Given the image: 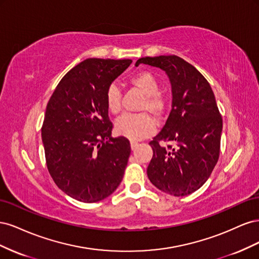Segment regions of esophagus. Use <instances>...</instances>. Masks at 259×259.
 <instances>
[{"label": "esophagus", "instance_id": "34e87169", "mask_svg": "<svg viewBox=\"0 0 259 259\" xmlns=\"http://www.w3.org/2000/svg\"><path fill=\"white\" fill-rule=\"evenodd\" d=\"M137 146H138V143H136V142H131V148H132V150H135V149L137 148Z\"/></svg>", "mask_w": 259, "mask_h": 259}]
</instances>
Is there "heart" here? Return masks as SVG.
I'll return each instance as SVG.
<instances>
[{
	"label": "heart",
	"instance_id": "1",
	"mask_svg": "<svg viewBox=\"0 0 259 259\" xmlns=\"http://www.w3.org/2000/svg\"><path fill=\"white\" fill-rule=\"evenodd\" d=\"M130 83L145 95L139 110L149 111L155 117H161L166 110V100L159 93L160 85L154 75L149 72H139L131 77ZM106 104L111 113L116 114L121 111V92L116 85L112 84L107 89ZM154 130L155 122L146 112L124 114L115 124L117 134L131 140L143 139L152 134Z\"/></svg>",
	"mask_w": 259,
	"mask_h": 259
}]
</instances>
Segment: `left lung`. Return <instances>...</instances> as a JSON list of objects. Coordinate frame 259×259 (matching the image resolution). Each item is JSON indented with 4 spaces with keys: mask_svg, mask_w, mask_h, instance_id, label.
<instances>
[{
    "mask_svg": "<svg viewBox=\"0 0 259 259\" xmlns=\"http://www.w3.org/2000/svg\"><path fill=\"white\" fill-rule=\"evenodd\" d=\"M162 69L171 85V110L149 145L153 150L147 168L161 191L184 197L205 184L219 158L223 119L209 83L189 62L175 55L136 61ZM162 141L172 145H161Z\"/></svg>",
    "mask_w": 259,
    "mask_h": 259,
    "instance_id": "1",
    "label": "left lung"
}]
</instances>
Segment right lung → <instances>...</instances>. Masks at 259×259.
Returning <instances> with one entry per match:
<instances>
[{"instance_id": "obj_1", "label": "right lung", "mask_w": 259, "mask_h": 259, "mask_svg": "<svg viewBox=\"0 0 259 259\" xmlns=\"http://www.w3.org/2000/svg\"><path fill=\"white\" fill-rule=\"evenodd\" d=\"M131 64L85 59L62 77L46 107V165L59 189L77 201L104 200L123 179L131 145L127 138L111 136L106 92Z\"/></svg>"}]
</instances>
